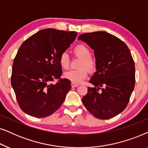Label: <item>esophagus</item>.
Masks as SVG:
<instances>
[{
	"instance_id": "esophagus-1",
	"label": "esophagus",
	"mask_w": 148,
	"mask_h": 148,
	"mask_svg": "<svg viewBox=\"0 0 148 148\" xmlns=\"http://www.w3.org/2000/svg\"><path fill=\"white\" fill-rule=\"evenodd\" d=\"M71 85H72V87L74 88V87H76V86H78V84H76V83H74V82H72Z\"/></svg>"
}]
</instances>
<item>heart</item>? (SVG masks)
Returning <instances> with one entry per match:
<instances>
[{
    "mask_svg": "<svg viewBox=\"0 0 148 148\" xmlns=\"http://www.w3.org/2000/svg\"><path fill=\"white\" fill-rule=\"evenodd\" d=\"M74 54L81 58L80 66V68L77 70H70L64 73V77L74 83H80L88 76V70L92 72L95 70L96 62L93 58L90 56V51L86 45L80 44L76 45L73 49ZM61 67L63 69H67L69 67L70 60L66 53H63L59 59Z\"/></svg>",
    "mask_w": 148,
    "mask_h": 148,
    "instance_id": "obj_1",
    "label": "heart"
}]
</instances>
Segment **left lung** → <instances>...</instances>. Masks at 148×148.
Masks as SVG:
<instances>
[{
	"label": "left lung",
	"instance_id": "left-lung-1",
	"mask_svg": "<svg viewBox=\"0 0 148 148\" xmlns=\"http://www.w3.org/2000/svg\"><path fill=\"white\" fill-rule=\"evenodd\" d=\"M78 40L94 50L97 70L89 80L94 87H88L82 103L97 119L116 116L127 107L135 87V64L129 49L121 39L103 31L82 34Z\"/></svg>",
	"mask_w": 148,
	"mask_h": 148
}]
</instances>
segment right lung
<instances>
[{"mask_svg":"<svg viewBox=\"0 0 148 148\" xmlns=\"http://www.w3.org/2000/svg\"><path fill=\"white\" fill-rule=\"evenodd\" d=\"M76 32L44 29L25 40L13 61L11 86L22 111L44 118L57 111L70 90V81L60 79L61 55L77 36ZM59 79L56 84L51 82Z\"/></svg>","mask_w":148,"mask_h":148,"instance_id":"obj_1","label":"right lung"}]
</instances>
